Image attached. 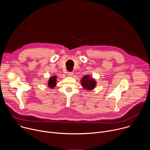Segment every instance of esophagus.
I'll return each instance as SVG.
<instances>
[{"label": "esophagus", "mask_w": 150, "mask_h": 150, "mask_svg": "<svg viewBox=\"0 0 150 150\" xmlns=\"http://www.w3.org/2000/svg\"><path fill=\"white\" fill-rule=\"evenodd\" d=\"M67 74H68V75L69 76H72L73 75V74H74V73L72 72H68Z\"/></svg>", "instance_id": "esophagus-1"}]
</instances>
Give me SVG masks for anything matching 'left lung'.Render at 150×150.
Returning a JSON list of instances; mask_svg holds the SVG:
<instances>
[{"mask_svg": "<svg viewBox=\"0 0 150 150\" xmlns=\"http://www.w3.org/2000/svg\"><path fill=\"white\" fill-rule=\"evenodd\" d=\"M81 82L83 88L87 89V90H93L96 85V82L94 79H93L91 77L88 75L84 76L81 79Z\"/></svg>", "mask_w": 150, "mask_h": 150, "instance_id": "8db88e82", "label": "left lung"}]
</instances>
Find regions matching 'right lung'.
Listing matches in <instances>:
<instances>
[{
    "label": "right lung",
    "instance_id": "obj_1",
    "mask_svg": "<svg viewBox=\"0 0 150 150\" xmlns=\"http://www.w3.org/2000/svg\"><path fill=\"white\" fill-rule=\"evenodd\" d=\"M56 76L50 77L48 81V86L51 88H54L56 85Z\"/></svg>",
    "mask_w": 150,
    "mask_h": 150
}]
</instances>
